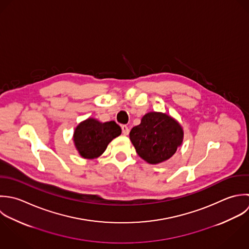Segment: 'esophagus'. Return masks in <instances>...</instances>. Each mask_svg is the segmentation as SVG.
<instances>
[{"label":"esophagus","instance_id":"esophagus-1","mask_svg":"<svg viewBox=\"0 0 249 249\" xmlns=\"http://www.w3.org/2000/svg\"><path fill=\"white\" fill-rule=\"evenodd\" d=\"M122 130H123L124 135H128V133H129V128H128V126H126V125H122Z\"/></svg>","mask_w":249,"mask_h":249}]
</instances>
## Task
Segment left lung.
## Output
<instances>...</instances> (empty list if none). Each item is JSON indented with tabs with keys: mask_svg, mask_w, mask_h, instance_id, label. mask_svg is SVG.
I'll list each match as a JSON object with an SVG mask.
<instances>
[{
	"mask_svg": "<svg viewBox=\"0 0 249 249\" xmlns=\"http://www.w3.org/2000/svg\"><path fill=\"white\" fill-rule=\"evenodd\" d=\"M129 139L142 160L159 164L171 159L182 144L183 129L170 115L149 112L142 117L140 124L132 127Z\"/></svg>",
	"mask_w": 249,
	"mask_h": 249,
	"instance_id": "1",
	"label": "left lung"
}]
</instances>
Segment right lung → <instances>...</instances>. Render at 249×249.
<instances>
[{
  "mask_svg": "<svg viewBox=\"0 0 249 249\" xmlns=\"http://www.w3.org/2000/svg\"><path fill=\"white\" fill-rule=\"evenodd\" d=\"M121 133L120 125L114 121L101 123L94 118H88L75 127L73 142L83 159L94 160L100 157L108 144Z\"/></svg>",
  "mask_w": 249,
  "mask_h": 249,
  "instance_id": "add662e5",
  "label": "right lung"
}]
</instances>
